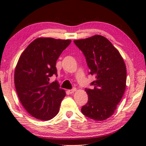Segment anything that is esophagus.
Masks as SVG:
<instances>
[{"label":"esophagus","instance_id":"34e87169","mask_svg":"<svg viewBox=\"0 0 146 146\" xmlns=\"http://www.w3.org/2000/svg\"><path fill=\"white\" fill-rule=\"evenodd\" d=\"M76 91V89L75 88H73L72 90H69L68 91H69V93H71V94H72V93H74L75 92V91Z\"/></svg>","mask_w":146,"mask_h":146}]
</instances>
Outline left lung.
<instances>
[{"label":"left lung","instance_id":"8db88e82","mask_svg":"<svg viewBox=\"0 0 146 146\" xmlns=\"http://www.w3.org/2000/svg\"><path fill=\"white\" fill-rule=\"evenodd\" d=\"M85 55L90 74L95 76L85 89L88 101L81 111L91 119L102 121L114 114L126 87V67L118 49L100 35L74 40Z\"/></svg>","mask_w":146,"mask_h":146}]
</instances>
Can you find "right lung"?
<instances>
[{
	"mask_svg": "<svg viewBox=\"0 0 146 146\" xmlns=\"http://www.w3.org/2000/svg\"><path fill=\"white\" fill-rule=\"evenodd\" d=\"M71 40L39 37L29 44L17 64L14 82L20 101L32 117L49 120L58 114L66 92L57 81L56 62Z\"/></svg>",
	"mask_w": 146,
	"mask_h": 146,
	"instance_id": "right-lung-1",
	"label": "right lung"
}]
</instances>
